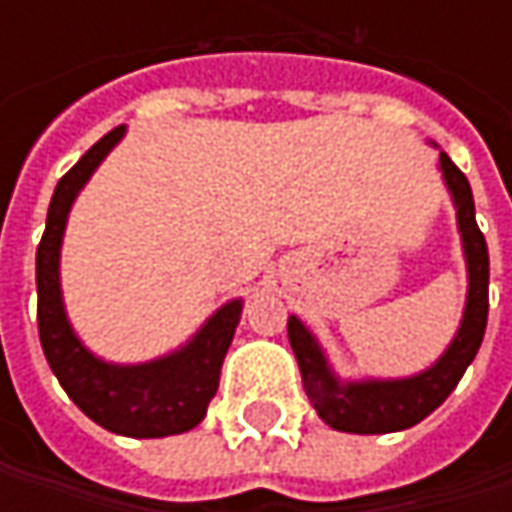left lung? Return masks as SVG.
I'll list each match as a JSON object with an SVG mask.
<instances>
[{"mask_svg": "<svg viewBox=\"0 0 512 512\" xmlns=\"http://www.w3.org/2000/svg\"><path fill=\"white\" fill-rule=\"evenodd\" d=\"M442 173L447 187L456 199L459 210V230H462L464 256H467V273H470V293L464 307V322L459 336L447 347L439 362L413 379L402 382H364L342 384L327 370L325 356L305 325L290 316L287 319V339L296 353V362L302 370V384L310 404L333 430L342 433H396L419 424L430 416L439 404L456 390L464 376L467 364L476 359L487 327V285H490V256L484 233L476 225V207H473V190L462 170L453 165L447 153H439Z\"/></svg>", "mask_w": 512, "mask_h": 512, "instance_id": "8db88e82", "label": "left lung"}]
</instances>
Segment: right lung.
<instances>
[{
  "label": "right lung",
  "mask_w": 512,
  "mask_h": 512,
  "mask_svg": "<svg viewBox=\"0 0 512 512\" xmlns=\"http://www.w3.org/2000/svg\"><path fill=\"white\" fill-rule=\"evenodd\" d=\"M122 133L125 128L105 133L53 190L48 225L36 250V322L50 370L88 419L119 436L162 439L193 430L205 419L207 404L219 390V373L242 305L230 302L222 307L185 350L139 367L99 362L73 336L59 296V245L65 219L79 187L88 182Z\"/></svg>",
  "instance_id": "add662e5"
}]
</instances>
